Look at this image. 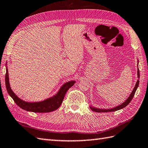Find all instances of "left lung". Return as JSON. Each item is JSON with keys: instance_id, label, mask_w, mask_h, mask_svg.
I'll use <instances>...</instances> for the list:
<instances>
[{"instance_id": "left-lung-1", "label": "left lung", "mask_w": 148, "mask_h": 148, "mask_svg": "<svg viewBox=\"0 0 148 148\" xmlns=\"http://www.w3.org/2000/svg\"><path fill=\"white\" fill-rule=\"evenodd\" d=\"M138 65H139V60L137 59V77L138 79L136 82V85H135L134 89L132 90V92H131V93L130 94L129 97L126 99L125 102H123L121 104H119L117 106L114 107V108H109V109H102V108H95L93 106H90V108L92 110V111H95V112H112V111H118V110H120L123 108H124L126 107L128 104H129V103L131 102V100H132L133 97L135 95V93H136V90L137 89L138 86H139V78H140V74H139V67H138Z\"/></svg>"}]
</instances>
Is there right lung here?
Segmentation results:
<instances>
[{
    "label": "right lung",
    "mask_w": 148,
    "mask_h": 148,
    "mask_svg": "<svg viewBox=\"0 0 148 148\" xmlns=\"http://www.w3.org/2000/svg\"><path fill=\"white\" fill-rule=\"evenodd\" d=\"M7 63L8 62H6L5 64L6 73L5 77L6 89H7L9 96H11L14 102L20 108L25 110L27 111L34 112H49L55 111L61 106L67 91L76 83V81L74 80L66 82L64 84H62L58 92L54 95L44 100H41V101L32 102L25 101V100L19 98L11 89L10 83H9Z\"/></svg>",
    "instance_id": "1"
}]
</instances>
